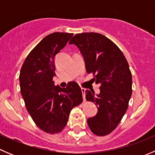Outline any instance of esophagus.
Listing matches in <instances>:
<instances>
[{"mask_svg":"<svg viewBox=\"0 0 155 155\" xmlns=\"http://www.w3.org/2000/svg\"><path fill=\"white\" fill-rule=\"evenodd\" d=\"M81 90H82V97H83V101H85V91H86V89L84 88V87H82V88H81Z\"/></svg>","mask_w":155,"mask_h":155,"instance_id":"34e87169","label":"esophagus"}]
</instances>
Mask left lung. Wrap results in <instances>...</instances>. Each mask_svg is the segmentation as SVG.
<instances>
[{
  "label": "left lung",
  "mask_w": 155,
  "mask_h": 155,
  "mask_svg": "<svg viewBox=\"0 0 155 155\" xmlns=\"http://www.w3.org/2000/svg\"><path fill=\"white\" fill-rule=\"evenodd\" d=\"M79 48L87 73L94 74L100 93L85 91L87 101L94 103L97 113L87 118L92 133L97 136L110 134L125 114L132 94V75L127 61L120 48L98 33L76 34L69 42Z\"/></svg>",
  "instance_id": "obj_1"
}]
</instances>
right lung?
<instances>
[{"label": "right lung", "instance_id": "1", "mask_svg": "<svg viewBox=\"0 0 155 155\" xmlns=\"http://www.w3.org/2000/svg\"><path fill=\"white\" fill-rule=\"evenodd\" d=\"M73 35L48 34L31 50L20 71V89L26 109L36 125L48 134L63 130L71 109L82 102V91L76 82L62 88L52 80L56 76L54 57Z\"/></svg>", "mask_w": 155, "mask_h": 155}]
</instances>
